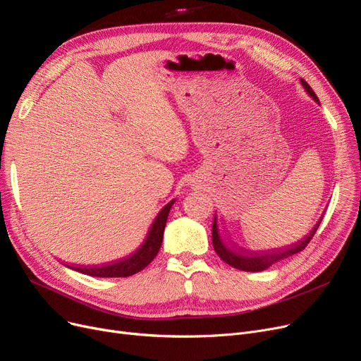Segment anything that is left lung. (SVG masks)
Here are the masks:
<instances>
[{"label": "left lung", "mask_w": 361, "mask_h": 361, "mask_svg": "<svg viewBox=\"0 0 361 361\" xmlns=\"http://www.w3.org/2000/svg\"><path fill=\"white\" fill-rule=\"evenodd\" d=\"M301 84L310 96L320 104L316 92L312 91V88L304 80H301ZM320 221H322V218L319 219V223L312 227V230L307 234V236L301 240H298L295 245H290L283 249L280 247V249H274V250H259V252H254V250H246L236 245L227 246L224 243V240L221 239V234H219L218 224H216V215H215L214 224H212V245H214L216 255L224 262L231 265V267L238 269V270H243V271H262L265 269H269L270 265H273L274 262L285 259L288 257H292L298 252H301L302 249H305V246L310 243L312 236L316 234V231L320 226Z\"/></svg>", "instance_id": "8db88e82"}]
</instances>
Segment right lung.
<instances>
[{
	"label": "right lung",
	"instance_id": "1",
	"mask_svg": "<svg viewBox=\"0 0 361 361\" xmlns=\"http://www.w3.org/2000/svg\"><path fill=\"white\" fill-rule=\"evenodd\" d=\"M174 202L176 199L166 203V205L161 209L158 216L154 218L152 227L149 228V233L143 245L137 250H134V252L127 258H122L119 261H114L109 264L92 265V267H78V265L75 267V265H69V269L87 276H92V277H128L138 271H142L159 252L162 239H164V230L166 226V218Z\"/></svg>",
	"mask_w": 361,
	"mask_h": 361
}]
</instances>
